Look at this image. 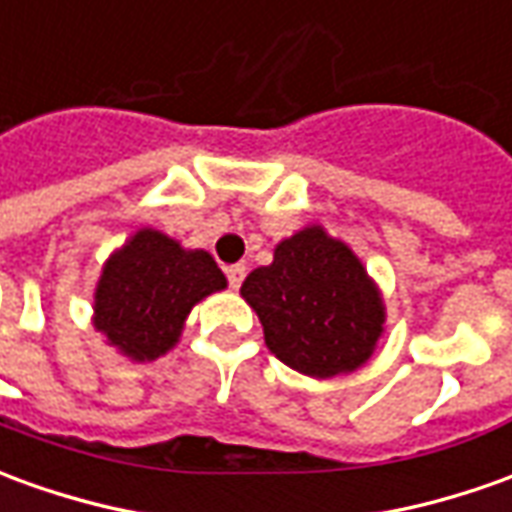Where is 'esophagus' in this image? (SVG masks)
Here are the masks:
<instances>
[{
    "instance_id": "esophagus-1",
    "label": "esophagus",
    "mask_w": 512,
    "mask_h": 512,
    "mask_svg": "<svg viewBox=\"0 0 512 512\" xmlns=\"http://www.w3.org/2000/svg\"><path fill=\"white\" fill-rule=\"evenodd\" d=\"M224 274H227V280H230V288H241V282L246 277V266L244 263H235V266L224 268Z\"/></svg>"
}]
</instances>
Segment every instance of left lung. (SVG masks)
I'll use <instances>...</instances> for the list:
<instances>
[{
    "mask_svg": "<svg viewBox=\"0 0 512 512\" xmlns=\"http://www.w3.org/2000/svg\"><path fill=\"white\" fill-rule=\"evenodd\" d=\"M241 296L260 318L271 355L318 380L363 366L385 324L363 263L318 224L280 241L271 266L255 268Z\"/></svg>",
    "mask_w": 512,
    "mask_h": 512,
    "instance_id": "8db88e82",
    "label": "left lung"
}]
</instances>
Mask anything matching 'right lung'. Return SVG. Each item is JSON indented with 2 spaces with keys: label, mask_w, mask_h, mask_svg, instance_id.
Instances as JSON below:
<instances>
[{
  "label": "right lung",
  "mask_w": 512,
  "mask_h": 512,
  "mask_svg": "<svg viewBox=\"0 0 512 512\" xmlns=\"http://www.w3.org/2000/svg\"><path fill=\"white\" fill-rule=\"evenodd\" d=\"M227 288L205 249H182L157 230H138L102 268L94 327L121 355L157 360L177 346L196 302Z\"/></svg>",
  "instance_id": "1"
}]
</instances>
